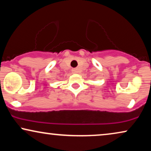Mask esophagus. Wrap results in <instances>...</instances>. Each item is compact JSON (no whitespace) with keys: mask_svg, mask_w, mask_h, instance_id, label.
<instances>
[{"mask_svg":"<svg viewBox=\"0 0 151 151\" xmlns=\"http://www.w3.org/2000/svg\"><path fill=\"white\" fill-rule=\"evenodd\" d=\"M72 72H73V73H77L78 72V70H77V68H73V69L72 70Z\"/></svg>","mask_w":151,"mask_h":151,"instance_id":"1","label":"esophagus"}]
</instances>
